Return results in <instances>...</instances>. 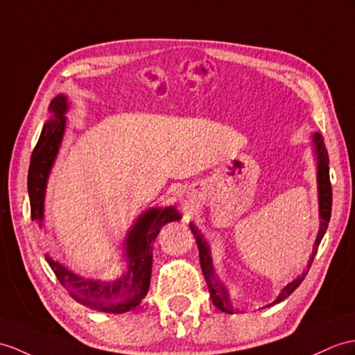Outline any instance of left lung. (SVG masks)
<instances>
[{
  "instance_id": "1",
  "label": "left lung",
  "mask_w": 355,
  "mask_h": 355,
  "mask_svg": "<svg viewBox=\"0 0 355 355\" xmlns=\"http://www.w3.org/2000/svg\"><path fill=\"white\" fill-rule=\"evenodd\" d=\"M313 144H315V153H316V159H318V197H319V218H321V224H319V232H318V236L315 241L312 256H310V261L307 263V270L302 272L300 277L291 282L288 286H284L283 291L279 293V297L275 298V301H272L270 306L277 304V302L283 301L284 298H288L291 293L300 286L301 282L304 280L309 268H310V265H312L315 254L318 252V247H319V244H321V241L325 235L328 223H330L331 203H333V193H331V184H330V168H328V162L330 161H328V153H327L325 144H324V138L319 132L313 134ZM189 227H191L194 236H196V241H197L202 272L205 275V280L207 284V289H209L214 306L220 309L221 312L235 313V309H233V306H232L226 286H224V284L218 280L217 275H215L209 245H207V243L205 241L200 230H198V227H196L193 223H189Z\"/></svg>"
}]
</instances>
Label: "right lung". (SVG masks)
<instances>
[{
    "mask_svg": "<svg viewBox=\"0 0 355 355\" xmlns=\"http://www.w3.org/2000/svg\"><path fill=\"white\" fill-rule=\"evenodd\" d=\"M67 98L58 94L51 101L49 111L53 112L43 125L42 134L31 155L28 168V196L31 206V220L42 227L45 211V193L51 168L54 166L66 128ZM180 220L175 206L152 207L143 212L128 232L125 241V257L128 268L114 282L84 279L46 254V262L75 301L83 306L105 313H126L135 309L146 297L152 274V245L164 224Z\"/></svg>",
    "mask_w": 355,
    "mask_h": 355,
    "instance_id": "add662e5",
    "label": "right lung"
}]
</instances>
